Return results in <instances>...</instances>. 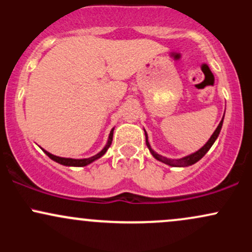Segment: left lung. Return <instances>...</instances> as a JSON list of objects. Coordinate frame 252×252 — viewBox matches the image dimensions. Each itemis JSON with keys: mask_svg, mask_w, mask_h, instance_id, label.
Masks as SVG:
<instances>
[{"mask_svg": "<svg viewBox=\"0 0 252 252\" xmlns=\"http://www.w3.org/2000/svg\"><path fill=\"white\" fill-rule=\"evenodd\" d=\"M222 120H224V117H222ZM222 120L220 121L219 126H217V129L215 130V132H213L212 136H211V137H210V140L207 141L206 144H205L204 147H201V148L199 149L198 152L193 153V154H190V155L185 156V158H178V160H175V158H164V156L158 154V153L154 152V150L152 149V147H150V144L148 142V135H147L146 130H144V134H146L147 147H148L149 152L152 153V155L154 156L156 160H158V161H161V162L168 164V166H172V167H189V166H192V164H194L195 162H198V161L200 160V158H202V156H204L207 152H209L211 147H212V144L216 142L217 137H218L219 132H220V130H221Z\"/></svg>", "mask_w": 252, "mask_h": 252, "instance_id": "left-lung-1", "label": "left lung"}]
</instances>
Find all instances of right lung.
<instances>
[{
  "instance_id": "add662e5",
  "label": "right lung",
  "mask_w": 252,
  "mask_h": 252,
  "mask_svg": "<svg viewBox=\"0 0 252 252\" xmlns=\"http://www.w3.org/2000/svg\"><path fill=\"white\" fill-rule=\"evenodd\" d=\"M114 129H111V131H110L109 134V138H108V143L105 144V147L100 150L99 153L96 155L91 156V158H60V156H57V155H53L51 154V153H48L47 150L42 149L43 152H45V154L48 156V158H52L53 161H56V162L60 163V164H63V166H68V167H84V166H88V164L92 163L94 161L98 160V158H100L102 156L105 154L106 150L109 149V147L111 146L112 143V136H114Z\"/></svg>"
}]
</instances>
